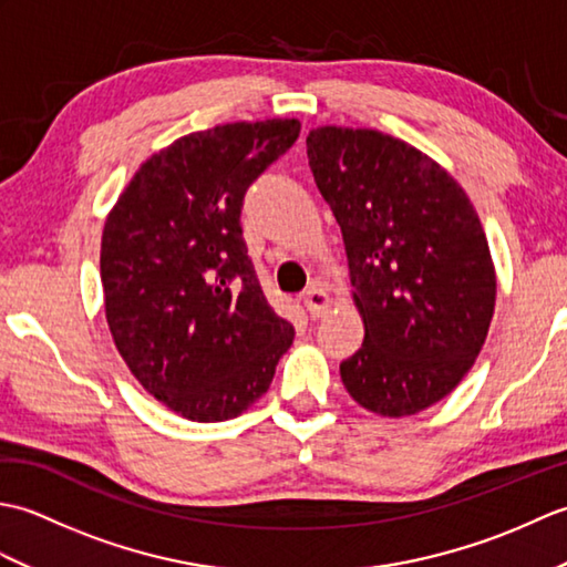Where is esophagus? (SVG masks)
<instances>
[{"instance_id":"esophagus-1","label":"esophagus","mask_w":567,"mask_h":567,"mask_svg":"<svg viewBox=\"0 0 567 567\" xmlns=\"http://www.w3.org/2000/svg\"><path fill=\"white\" fill-rule=\"evenodd\" d=\"M302 299H305V307H307L311 319H319V317H323L329 311V295L323 292L317 282H311L307 287Z\"/></svg>"}]
</instances>
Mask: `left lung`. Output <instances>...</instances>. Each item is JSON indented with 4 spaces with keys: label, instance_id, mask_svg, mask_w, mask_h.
<instances>
[{
    "label": "left lung",
    "instance_id": "8db88e82",
    "mask_svg": "<svg viewBox=\"0 0 567 567\" xmlns=\"http://www.w3.org/2000/svg\"><path fill=\"white\" fill-rule=\"evenodd\" d=\"M307 158L365 323L341 380L370 412L416 414L457 388L487 339L497 282L483 224L441 165L380 131L315 128Z\"/></svg>",
    "mask_w": 567,
    "mask_h": 567
}]
</instances>
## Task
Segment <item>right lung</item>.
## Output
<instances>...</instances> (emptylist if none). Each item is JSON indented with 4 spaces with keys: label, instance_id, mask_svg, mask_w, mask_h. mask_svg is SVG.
I'll use <instances>...</instances> for the list:
<instances>
[{
    "label": "right lung",
    "instance_id": "right-lung-1",
    "mask_svg": "<svg viewBox=\"0 0 567 567\" xmlns=\"http://www.w3.org/2000/svg\"><path fill=\"white\" fill-rule=\"evenodd\" d=\"M297 136L295 118L197 131L151 155L106 216L100 270L114 343L185 419L238 416L292 346V323L262 295L240 209Z\"/></svg>",
    "mask_w": 567,
    "mask_h": 567
}]
</instances>
